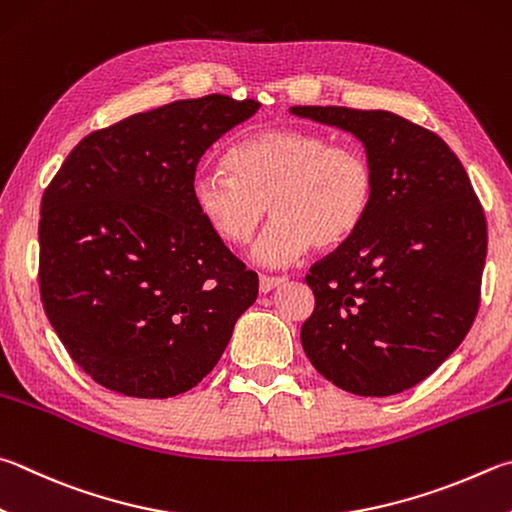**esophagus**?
<instances>
[{
  "mask_svg": "<svg viewBox=\"0 0 512 512\" xmlns=\"http://www.w3.org/2000/svg\"><path fill=\"white\" fill-rule=\"evenodd\" d=\"M286 282V277H268V275H262L259 277V291L262 293H271L273 288L282 286Z\"/></svg>",
  "mask_w": 512,
  "mask_h": 512,
  "instance_id": "obj_1",
  "label": "esophagus"
}]
</instances>
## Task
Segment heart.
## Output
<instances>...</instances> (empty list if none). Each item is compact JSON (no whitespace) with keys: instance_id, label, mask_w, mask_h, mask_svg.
<instances>
[{"instance_id":"heart-1","label":"heart","mask_w":512,"mask_h":512,"mask_svg":"<svg viewBox=\"0 0 512 512\" xmlns=\"http://www.w3.org/2000/svg\"><path fill=\"white\" fill-rule=\"evenodd\" d=\"M228 174L201 172L190 197L212 235L246 246L271 212L255 248L264 266H286L311 246L345 244L376 201V172L356 147L331 145L309 129H268L232 147Z\"/></svg>"}]
</instances>
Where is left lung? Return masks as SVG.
Instances as JSON below:
<instances>
[{"label": "left lung", "instance_id": "left-lung-1", "mask_svg": "<svg viewBox=\"0 0 512 512\" xmlns=\"http://www.w3.org/2000/svg\"><path fill=\"white\" fill-rule=\"evenodd\" d=\"M365 145L376 201L360 230L311 266L315 309L300 338L311 365L358 396L421 383L479 309L488 230L466 170L430 129L392 111L291 107Z\"/></svg>", "mask_w": 512, "mask_h": 512}]
</instances>
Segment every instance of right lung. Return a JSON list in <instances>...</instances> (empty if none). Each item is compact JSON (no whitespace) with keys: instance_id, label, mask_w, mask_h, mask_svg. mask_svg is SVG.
Segmentation results:
<instances>
[{"instance_id":"obj_1","label":"right lung","mask_w":512,"mask_h":512,"mask_svg":"<svg viewBox=\"0 0 512 512\" xmlns=\"http://www.w3.org/2000/svg\"><path fill=\"white\" fill-rule=\"evenodd\" d=\"M257 100H176L98 129L44 190L40 295L85 374L111 392L170 398L199 385L257 300V273L192 206L199 159Z\"/></svg>"}]
</instances>
